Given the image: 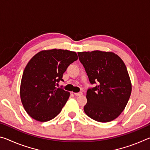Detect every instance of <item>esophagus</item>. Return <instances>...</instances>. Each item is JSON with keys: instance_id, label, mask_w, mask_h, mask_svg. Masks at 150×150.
Returning a JSON list of instances; mask_svg holds the SVG:
<instances>
[{"instance_id": "34e87169", "label": "esophagus", "mask_w": 150, "mask_h": 150, "mask_svg": "<svg viewBox=\"0 0 150 150\" xmlns=\"http://www.w3.org/2000/svg\"><path fill=\"white\" fill-rule=\"evenodd\" d=\"M74 95L77 96H81L83 95V93L82 92H79V93H74Z\"/></svg>"}]
</instances>
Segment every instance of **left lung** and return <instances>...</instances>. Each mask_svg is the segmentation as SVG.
I'll use <instances>...</instances> for the list:
<instances>
[{"label": "left lung", "mask_w": 150, "mask_h": 150, "mask_svg": "<svg viewBox=\"0 0 150 150\" xmlns=\"http://www.w3.org/2000/svg\"><path fill=\"white\" fill-rule=\"evenodd\" d=\"M91 84L98 85L87 92L86 115L100 122H108L120 115L132 92L125 64L115 53L102 51L78 52Z\"/></svg>", "instance_id": "8db88e82"}]
</instances>
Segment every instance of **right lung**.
<instances>
[{"label":"right lung","mask_w":150,"mask_h":150,"mask_svg":"<svg viewBox=\"0 0 150 150\" xmlns=\"http://www.w3.org/2000/svg\"><path fill=\"white\" fill-rule=\"evenodd\" d=\"M75 52L43 50L28 63L20 84V98L30 116L40 122L54 118L62 111L70 93L55 87L71 63L77 60Z\"/></svg>","instance_id":"right-lung-1"}]
</instances>
